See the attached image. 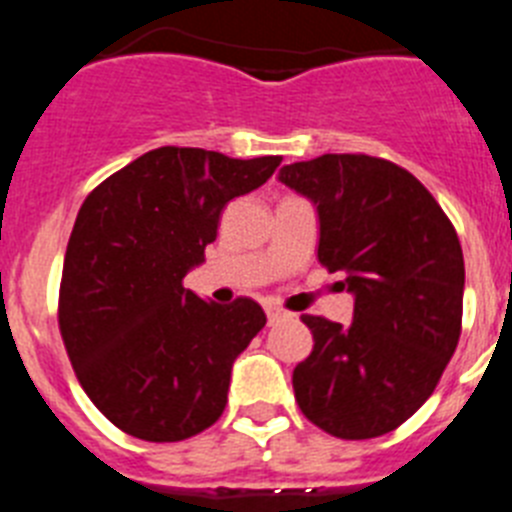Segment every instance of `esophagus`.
Segmentation results:
<instances>
[{"label":"esophagus","mask_w":512,"mask_h":512,"mask_svg":"<svg viewBox=\"0 0 512 512\" xmlns=\"http://www.w3.org/2000/svg\"><path fill=\"white\" fill-rule=\"evenodd\" d=\"M264 310H266V318H269V323L282 321V318L290 316V313H287L285 308H279V305H274V303H266V305H264Z\"/></svg>","instance_id":"1"}]
</instances>
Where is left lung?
Masks as SVG:
<instances>
[{"instance_id":"obj_1","label":"left lung","mask_w":512,"mask_h":512,"mask_svg":"<svg viewBox=\"0 0 512 512\" xmlns=\"http://www.w3.org/2000/svg\"><path fill=\"white\" fill-rule=\"evenodd\" d=\"M313 199L318 261L355 295L349 326L305 313L313 352L292 373L300 412L342 440L404 425L432 396L464 318V251L435 196L401 165L362 152L279 170Z\"/></svg>"}]
</instances>
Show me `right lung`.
<instances>
[{"mask_svg":"<svg viewBox=\"0 0 512 512\" xmlns=\"http://www.w3.org/2000/svg\"><path fill=\"white\" fill-rule=\"evenodd\" d=\"M279 163L157 147L82 202L61 269V342L90 401L131 438L178 443L225 412L235 357L266 316L251 298H196L183 277L204 261L227 202Z\"/></svg>","mask_w":512,"mask_h":512,"instance_id":"right-lung-1","label":"right lung"}]
</instances>
